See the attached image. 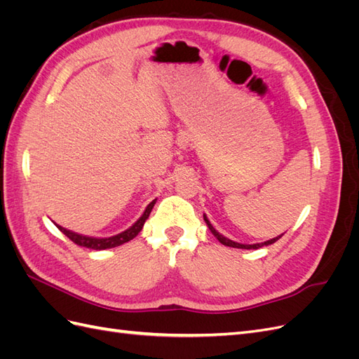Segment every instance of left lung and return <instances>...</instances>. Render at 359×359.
I'll return each instance as SVG.
<instances>
[{"label":"left lung","instance_id":"8db88e82","mask_svg":"<svg viewBox=\"0 0 359 359\" xmlns=\"http://www.w3.org/2000/svg\"><path fill=\"white\" fill-rule=\"evenodd\" d=\"M203 220H205V223L208 224V227H210V231H211V233L217 238V240H219L223 245H227V247H233V248H245V250H256V248H260V247H264V245H269V244H274L276 241H278L280 238H281V233L280 236H276V238H273V240H268V241H265V243H259V244H240V243H235V241H232V240H229V238H226V236H223V235H220L219 232H217L215 229H214V226L210 223V220L206 219V215L203 214Z\"/></svg>","mask_w":359,"mask_h":359}]
</instances>
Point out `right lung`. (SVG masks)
<instances>
[{
    "label": "right lung",
    "mask_w": 359,
    "mask_h": 359,
    "mask_svg": "<svg viewBox=\"0 0 359 359\" xmlns=\"http://www.w3.org/2000/svg\"><path fill=\"white\" fill-rule=\"evenodd\" d=\"M154 203H156V201L151 202V203L147 206V208H145L142 217H140V219H139L133 226H130L127 231H124V232H121V233H118V235H114V236H109V238L85 236V235H81V233L72 232V231L66 229V227H62V226H58L57 223H55V224H57L58 229H60L64 235H66V236L69 238V240H72L74 244H78V245H81V247H86V248H93V250H106V248L118 247V245H121V244H124V243H128L130 240H133V238H135L140 231H142L144 223L147 222V219L149 217L151 210H153Z\"/></svg>",
    "instance_id": "add662e5"
}]
</instances>
